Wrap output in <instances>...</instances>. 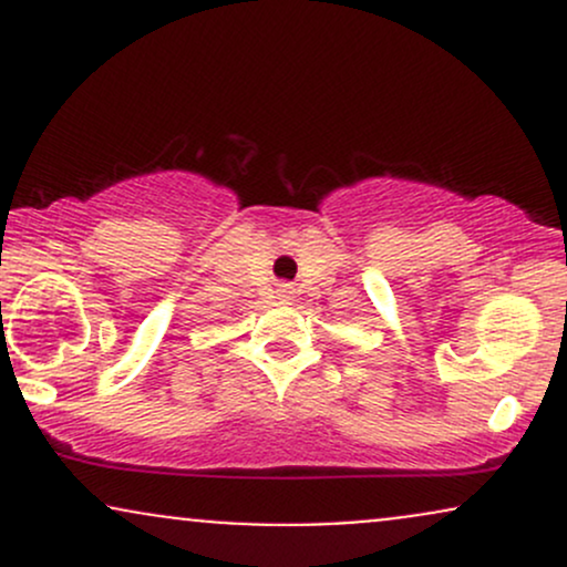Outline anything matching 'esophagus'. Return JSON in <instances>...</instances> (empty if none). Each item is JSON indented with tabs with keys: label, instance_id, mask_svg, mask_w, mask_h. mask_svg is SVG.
Here are the masks:
<instances>
[{
	"label": "esophagus",
	"instance_id": "34e87169",
	"mask_svg": "<svg viewBox=\"0 0 567 567\" xmlns=\"http://www.w3.org/2000/svg\"><path fill=\"white\" fill-rule=\"evenodd\" d=\"M279 296H282V298H290V290H288V288H282V290H279Z\"/></svg>",
	"mask_w": 567,
	"mask_h": 567
}]
</instances>
